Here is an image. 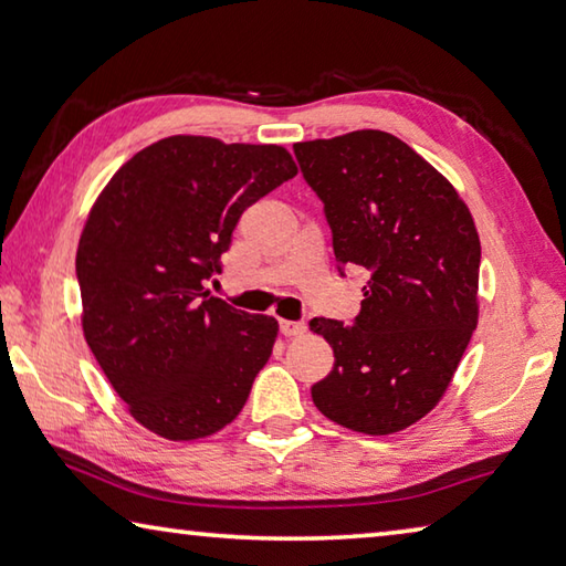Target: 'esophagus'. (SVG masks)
<instances>
[{"label": "esophagus", "mask_w": 566, "mask_h": 566, "mask_svg": "<svg viewBox=\"0 0 566 566\" xmlns=\"http://www.w3.org/2000/svg\"><path fill=\"white\" fill-rule=\"evenodd\" d=\"M280 329L284 337H302L306 332V324L304 322H292V319H282L280 322Z\"/></svg>", "instance_id": "obj_1"}]
</instances>
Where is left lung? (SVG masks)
<instances>
[{
	"mask_svg": "<svg viewBox=\"0 0 566 566\" xmlns=\"http://www.w3.org/2000/svg\"><path fill=\"white\" fill-rule=\"evenodd\" d=\"M294 157L324 205L339 272H369L354 324L310 322L334 349L312 399L352 432H401L437 407L476 329L474 219L457 189L395 134L300 142Z\"/></svg>",
	"mask_w": 566,
	"mask_h": 566,
	"instance_id": "obj_1",
	"label": "left lung"
}]
</instances>
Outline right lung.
Listing matches in <instances>:
<instances>
[{
  "label": "right lung",
  "mask_w": 566,
  "mask_h": 566,
  "mask_svg": "<svg viewBox=\"0 0 566 566\" xmlns=\"http://www.w3.org/2000/svg\"><path fill=\"white\" fill-rule=\"evenodd\" d=\"M294 175L284 147L175 134L137 151L94 202L76 249L84 339L149 432L189 442L242 411L280 324L205 280L244 209Z\"/></svg>",
  "instance_id": "1"
}]
</instances>
